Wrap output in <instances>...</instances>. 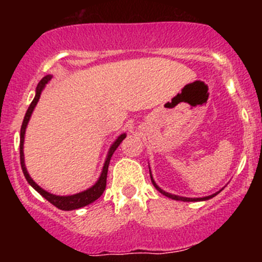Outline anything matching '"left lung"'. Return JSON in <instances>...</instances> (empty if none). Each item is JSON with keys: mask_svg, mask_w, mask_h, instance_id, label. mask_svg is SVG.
Instances as JSON below:
<instances>
[{"mask_svg": "<svg viewBox=\"0 0 262 262\" xmlns=\"http://www.w3.org/2000/svg\"><path fill=\"white\" fill-rule=\"evenodd\" d=\"M150 181H152V184H153V186L156 187V189L158 190V191L161 192V194H163L165 195V196H167V198H171V199H173V200H182V202H202V200H208V199H212L213 196H215L216 194H218V192H215V194H213V195H209V196H205V198H184V196H178V195H173V194H170V192H166L165 190H162L161 189L160 186H158L157 184H156L155 182V180H153V178H152V173H150Z\"/></svg>", "mask_w": 262, "mask_h": 262, "instance_id": "1", "label": "left lung"}]
</instances>
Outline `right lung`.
I'll return each instance as SVG.
<instances>
[{
	"instance_id": "obj_1",
	"label": "right lung",
	"mask_w": 262,
	"mask_h": 262,
	"mask_svg": "<svg viewBox=\"0 0 262 262\" xmlns=\"http://www.w3.org/2000/svg\"><path fill=\"white\" fill-rule=\"evenodd\" d=\"M52 78V76H46V77L41 78V81L38 83V87H36V94L34 100L31 101L30 106H29L28 112H26L25 118H24L23 125H21V130H20V162H21V168H23V172L25 179L28 180L29 184L39 192L43 198H46L49 203H52L54 207H57L58 209L60 210H73V209H78V208L86 207V205L91 204L94 203L95 200L99 199L100 196L104 192L105 187H106V178H107V168H109V163H110V158H112L113 153L115 152L116 148L119 147V144L121 143L124 138H125V134H121V136L118 137V139L113 143V146L110 147L109 153H107L106 161L104 163V167H102V172L100 175L99 180L96 181V184L94 186H91L90 189L84 190V191L78 192V194L75 195H68V196H59V195H53L50 192L46 191L44 189H41L38 184H35V181L30 178V175L28 173L25 167V162H24V138H25V130L26 126H28L29 120H30V116L33 114V110L35 107V105L38 104L39 99H40V94L43 91V89L46 87V84L48 83Z\"/></svg>"
}]
</instances>
